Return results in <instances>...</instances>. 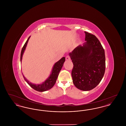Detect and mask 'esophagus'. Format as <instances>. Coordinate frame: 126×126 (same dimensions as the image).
I'll return each mask as SVG.
<instances>
[{
    "mask_svg": "<svg viewBox=\"0 0 126 126\" xmlns=\"http://www.w3.org/2000/svg\"><path fill=\"white\" fill-rule=\"evenodd\" d=\"M66 60H70V58L69 56H67L66 57Z\"/></svg>",
    "mask_w": 126,
    "mask_h": 126,
    "instance_id": "1",
    "label": "esophagus"
}]
</instances>
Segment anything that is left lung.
Segmentation results:
<instances>
[{"label":"left lung","instance_id":"8db88e82","mask_svg":"<svg viewBox=\"0 0 126 126\" xmlns=\"http://www.w3.org/2000/svg\"><path fill=\"white\" fill-rule=\"evenodd\" d=\"M85 33L83 45H79L69 55L74 66L73 83L79 90L90 91L95 88L103 78L105 70V52L95 36Z\"/></svg>","mask_w":126,"mask_h":126}]
</instances>
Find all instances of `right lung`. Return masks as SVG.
<instances>
[{"label": "right lung", "instance_id": "obj_1", "mask_svg": "<svg viewBox=\"0 0 126 126\" xmlns=\"http://www.w3.org/2000/svg\"><path fill=\"white\" fill-rule=\"evenodd\" d=\"M30 37L31 36H30L28 38L27 40L25 43L22 49L21 53V56H20L21 63L22 62L23 55L24 51L25 50V48L27 46V43L28 42V41L30 39ZM65 61V58L63 57L60 59V60H59L57 62H56L54 64V66L52 67V70H51V72L50 75L49 76V77H48V78H47L42 84H33V83L29 82V81H28L26 78H25V77L23 73H22V75H23V76L24 77L25 81L33 89L37 91L38 92H42L46 91L47 90L50 89L54 86V84L56 82L57 78L58 77L59 73L60 72L62 66H63V64H64V63Z\"/></svg>", "mask_w": 126, "mask_h": 126}]
</instances>
